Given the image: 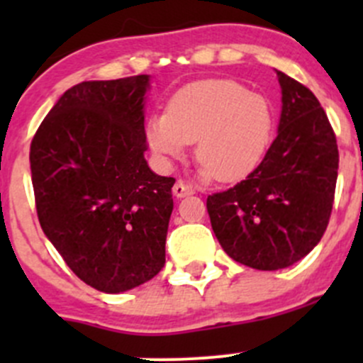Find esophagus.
<instances>
[{
  "label": "esophagus",
  "mask_w": 363,
  "mask_h": 363,
  "mask_svg": "<svg viewBox=\"0 0 363 363\" xmlns=\"http://www.w3.org/2000/svg\"><path fill=\"white\" fill-rule=\"evenodd\" d=\"M172 191H174V195L177 196V199H182V196H186V195H193V193H195V189H193L189 184H186V182L177 181Z\"/></svg>",
  "instance_id": "esophagus-1"
}]
</instances>
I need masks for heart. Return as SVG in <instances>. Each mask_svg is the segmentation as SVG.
<instances>
[{"mask_svg":"<svg viewBox=\"0 0 363 363\" xmlns=\"http://www.w3.org/2000/svg\"><path fill=\"white\" fill-rule=\"evenodd\" d=\"M274 107L228 79H205L181 87L167 113L149 119L151 151L164 163L184 156L195 144L203 177L230 182L251 174L265 156L274 135Z\"/></svg>","mask_w":363,"mask_h":363,"instance_id":"obj_1","label":"heart"}]
</instances>
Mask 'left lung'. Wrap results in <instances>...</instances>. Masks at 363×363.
<instances>
[{
    "label": "left lung",
    "instance_id": "8db88e82",
    "mask_svg": "<svg viewBox=\"0 0 363 363\" xmlns=\"http://www.w3.org/2000/svg\"><path fill=\"white\" fill-rule=\"evenodd\" d=\"M281 86L277 137L244 181L207 199L216 239L230 258L256 270L294 265L327 230L339 151L318 98L276 69Z\"/></svg>",
    "mask_w": 363,
    "mask_h": 363
}]
</instances>
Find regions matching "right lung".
Instances as JSON below:
<instances>
[{
	"instance_id": "obj_1",
	"label": "right lung",
	"mask_w": 363,
	"mask_h": 363,
	"mask_svg": "<svg viewBox=\"0 0 363 363\" xmlns=\"http://www.w3.org/2000/svg\"><path fill=\"white\" fill-rule=\"evenodd\" d=\"M149 75L69 87L29 151L38 221L79 279L104 294L147 283L164 265L174 177L149 168Z\"/></svg>"
}]
</instances>
